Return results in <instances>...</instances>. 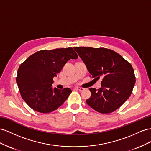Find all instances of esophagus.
I'll return each instance as SVG.
<instances>
[{"mask_svg": "<svg viewBox=\"0 0 151 151\" xmlns=\"http://www.w3.org/2000/svg\"><path fill=\"white\" fill-rule=\"evenodd\" d=\"M75 89L80 91H82L84 90V88L82 87H75Z\"/></svg>", "mask_w": 151, "mask_h": 151, "instance_id": "obj_1", "label": "esophagus"}]
</instances>
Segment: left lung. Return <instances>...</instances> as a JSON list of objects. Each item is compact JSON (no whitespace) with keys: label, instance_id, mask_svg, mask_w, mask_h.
I'll list each match as a JSON object with an SVG mask.
<instances>
[{"label":"left lung","instance_id":"8db88e82","mask_svg":"<svg viewBox=\"0 0 151 151\" xmlns=\"http://www.w3.org/2000/svg\"><path fill=\"white\" fill-rule=\"evenodd\" d=\"M74 49L92 78H103L101 88H90L91 96L86 100L87 105L102 114L118 109L129 98L135 84L132 65L110 49L83 46Z\"/></svg>","mask_w":151,"mask_h":151}]
</instances>
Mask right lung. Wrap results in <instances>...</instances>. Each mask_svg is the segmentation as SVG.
I'll use <instances>...</instances> for the list:
<instances>
[{"label": "right lung", "instance_id": "right-lung-1", "mask_svg": "<svg viewBox=\"0 0 151 151\" xmlns=\"http://www.w3.org/2000/svg\"><path fill=\"white\" fill-rule=\"evenodd\" d=\"M78 59L71 47L41 50L29 57L19 67L17 83L23 99L32 109L50 113L60 107L71 90L53 88V78L57 76L70 59Z\"/></svg>", "mask_w": 151, "mask_h": 151}]
</instances>
